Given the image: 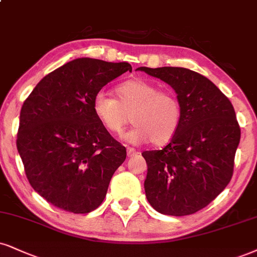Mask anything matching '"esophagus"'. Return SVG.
Wrapping results in <instances>:
<instances>
[{
	"instance_id": "1",
	"label": "esophagus",
	"mask_w": 257,
	"mask_h": 257,
	"mask_svg": "<svg viewBox=\"0 0 257 257\" xmlns=\"http://www.w3.org/2000/svg\"><path fill=\"white\" fill-rule=\"evenodd\" d=\"M139 153L136 149L134 148H127V156L128 157H132V156H136V155H138Z\"/></svg>"
}]
</instances>
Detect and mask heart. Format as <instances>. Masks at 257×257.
<instances>
[{"label": "heart", "instance_id": "b5f03b06", "mask_svg": "<svg viewBox=\"0 0 257 257\" xmlns=\"http://www.w3.org/2000/svg\"><path fill=\"white\" fill-rule=\"evenodd\" d=\"M116 99L106 91H97L93 99V112L107 131L120 135L131 121L135 127L123 136L130 143L150 141L161 147L175 137L182 121V104L175 91L160 89L157 84L134 78L115 88Z\"/></svg>", "mask_w": 257, "mask_h": 257}]
</instances>
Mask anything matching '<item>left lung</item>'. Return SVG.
Returning a JSON list of instances; mask_svg holds the SVG:
<instances>
[{
    "instance_id": "1",
    "label": "left lung",
    "mask_w": 257,
    "mask_h": 257,
    "mask_svg": "<svg viewBox=\"0 0 257 257\" xmlns=\"http://www.w3.org/2000/svg\"><path fill=\"white\" fill-rule=\"evenodd\" d=\"M138 70L160 78L176 91L182 121L162 150L144 151L148 201L168 216H187L217 198L233 174L240 128L230 100L214 83L186 68Z\"/></svg>"
}]
</instances>
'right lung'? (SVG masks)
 <instances>
[{"instance_id": "right-lung-1", "label": "right lung", "mask_w": 257, "mask_h": 257, "mask_svg": "<svg viewBox=\"0 0 257 257\" xmlns=\"http://www.w3.org/2000/svg\"><path fill=\"white\" fill-rule=\"evenodd\" d=\"M132 66L77 58L50 72L25 100L17 147L31 186L56 207L89 213L101 205L126 149L101 125L93 99Z\"/></svg>"}]
</instances>
